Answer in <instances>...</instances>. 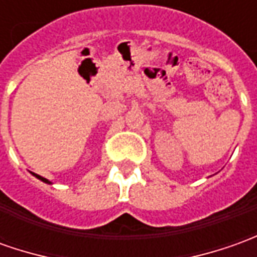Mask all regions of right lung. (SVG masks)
Wrapping results in <instances>:
<instances>
[{
  "label": "right lung",
  "mask_w": 257,
  "mask_h": 257,
  "mask_svg": "<svg viewBox=\"0 0 257 257\" xmlns=\"http://www.w3.org/2000/svg\"><path fill=\"white\" fill-rule=\"evenodd\" d=\"M33 176L36 177V179H39L41 181H43V183H46V184H52V181H49L48 179H45V177H42V176H39V174H35V173H32Z\"/></svg>",
  "instance_id": "1"
}]
</instances>
